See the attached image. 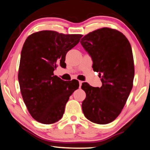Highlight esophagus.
I'll use <instances>...</instances> for the list:
<instances>
[{
  "mask_svg": "<svg viewBox=\"0 0 150 150\" xmlns=\"http://www.w3.org/2000/svg\"><path fill=\"white\" fill-rule=\"evenodd\" d=\"M82 81H80V80H79V84H80V87H81V86H82Z\"/></svg>",
  "mask_w": 150,
  "mask_h": 150,
  "instance_id": "1",
  "label": "esophagus"
}]
</instances>
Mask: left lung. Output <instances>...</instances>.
<instances>
[{
  "label": "left lung",
  "mask_w": 150,
  "mask_h": 150,
  "mask_svg": "<svg viewBox=\"0 0 150 150\" xmlns=\"http://www.w3.org/2000/svg\"><path fill=\"white\" fill-rule=\"evenodd\" d=\"M80 43L99 72L102 85L82 83L86 98L82 102L85 117L94 123L107 124L118 116L133 86L134 58L130 44L120 32L102 28L88 34Z\"/></svg>",
  "instance_id": "left-lung-1"
}]
</instances>
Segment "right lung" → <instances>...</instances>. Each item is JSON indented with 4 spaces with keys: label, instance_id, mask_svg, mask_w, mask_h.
<instances>
[{
    "label": "right lung",
    "instance_id": "add662e5",
    "mask_svg": "<svg viewBox=\"0 0 150 150\" xmlns=\"http://www.w3.org/2000/svg\"><path fill=\"white\" fill-rule=\"evenodd\" d=\"M81 34L43 30L26 38L21 51L18 82L23 100L34 120L44 124L60 120L76 80L66 81L54 75L58 65L65 67L66 54L79 42Z\"/></svg>",
    "mask_w": 150,
    "mask_h": 150
}]
</instances>
